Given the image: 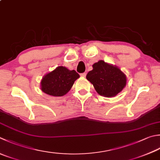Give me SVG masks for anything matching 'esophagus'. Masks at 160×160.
Instances as JSON below:
<instances>
[{
    "mask_svg": "<svg viewBox=\"0 0 160 160\" xmlns=\"http://www.w3.org/2000/svg\"><path fill=\"white\" fill-rule=\"evenodd\" d=\"M86 75H87L86 73H82L80 74V76H81V77H85Z\"/></svg>",
    "mask_w": 160,
    "mask_h": 160,
    "instance_id": "obj_1",
    "label": "esophagus"
}]
</instances>
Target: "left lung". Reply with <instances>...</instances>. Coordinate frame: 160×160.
<instances>
[{"instance_id":"obj_1","label":"left lung","mask_w":160,"mask_h":160,"mask_svg":"<svg viewBox=\"0 0 160 160\" xmlns=\"http://www.w3.org/2000/svg\"><path fill=\"white\" fill-rule=\"evenodd\" d=\"M86 78L93 84L97 93L106 97L117 95L126 84V75L118 67L102 60L93 64V70Z\"/></svg>"}]
</instances>
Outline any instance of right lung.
Wrapping results in <instances>:
<instances>
[{"label":"right lung","mask_w":160,"mask_h":160,"mask_svg":"<svg viewBox=\"0 0 160 160\" xmlns=\"http://www.w3.org/2000/svg\"><path fill=\"white\" fill-rule=\"evenodd\" d=\"M79 77L75 70L70 71L66 67H58L43 78L41 89L48 95L62 96L71 89Z\"/></svg>","instance_id":"right-lung-1"}]
</instances>
